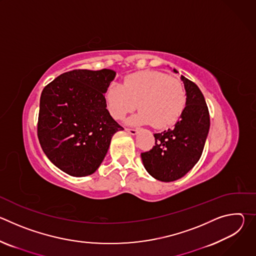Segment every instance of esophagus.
Masks as SVG:
<instances>
[{"mask_svg":"<svg viewBox=\"0 0 256 256\" xmlns=\"http://www.w3.org/2000/svg\"><path fill=\"white\" fill-rule=\"evenodd\" d=\"M126 130L128 134H136V132H138V130H136V128H126Z\"/></svg>","mask_w":256,"mask_h":256,"instance_id":"1","label":"esophagus"}]
</instances>
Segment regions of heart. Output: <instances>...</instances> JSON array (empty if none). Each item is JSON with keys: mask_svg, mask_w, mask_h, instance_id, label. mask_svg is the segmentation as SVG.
I'll return each instance as SVG.
<instances>
[{"mask_svg": "<svg viewBox=\"0 0 256 256\" xmlns=\"http://www.w3.org/2000/svg\"><path fill=\"white\" fill-rule=\"evenodd\" d=\"M107 108L118 120L138 107L140 110L130 122L164 128L174 124L184 114L188 94L179 79L159 70H142L124 78V85L112 83L105 93Z\"/></svg>", "mask_w": 256, "mask_h": 256, "instance_id": "b5f03b06", "label": "heart"}]
</instances>
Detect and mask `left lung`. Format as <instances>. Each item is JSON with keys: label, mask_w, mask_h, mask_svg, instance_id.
<instances>
[{"label": "left lung", "mask_w": 256, "mask_h": 256, "mask_svg": "<svg viewBox=\"0 0 256 256\" xmlns=\"http://www.w3.org/2000/svg\"><path fill=\"white\" fill-rule=\"evenodd\" d=\"M181 79L188 94L184 114L173 128L154 134L155 146L140 154L146 170L164 182L177 180L192 169L202 154L210 130V114L202 91L188 78Z\"/></svg>", "instance_id": "1"}]
</instances>
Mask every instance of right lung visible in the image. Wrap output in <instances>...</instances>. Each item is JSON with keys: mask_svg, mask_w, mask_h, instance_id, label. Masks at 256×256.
I'll return each instance as SVG.
<instances>
[{"mask_svg": "<svg viewBox=\"0 0 256 256\" xmlns=\"http://www.w3.org/2000/svg\"><path fill=\"white\" fill-rule=\"evenodd\" d=\"M114 77L109 68L72 70L42 90L38 136L50 162L70 176L94 173L124 130L106 109L104 93Z\"/></svg>", "mask_w": 256, "mask_h": 256, "instance_id": "right-lung-1", "label": "right lung"}]
</instances>
